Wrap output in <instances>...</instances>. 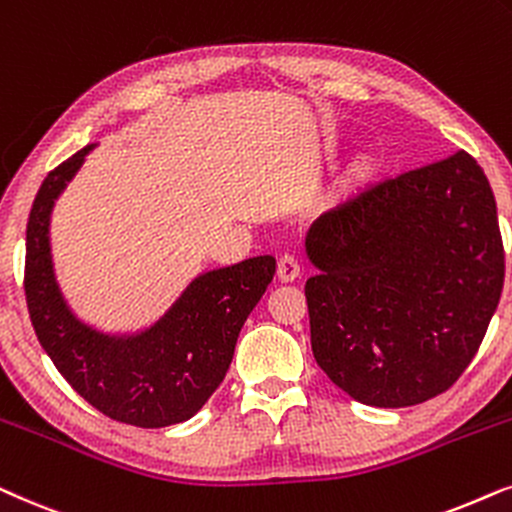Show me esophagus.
I'll list each match as a JSON object with an SVG mask.
<instances>
[{
	"label": "esophagus",
	"instance_id": "obj_1",
	"mask_svg": "<svg viewBox=\"0 0 512 512\" xmlns=\"http://www.w3.org/2000/svg\"><path fill=\"white\" fill-rule=\"evenodd\" d=\"M276 274H278V281H283V283H292V281H295V278H299V262H297V257L290 255V252H285L281 260H278Z\"/></svg>",
	"mask_w": 512,
	"mask_h": 512
}]
</instances>
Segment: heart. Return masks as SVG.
<instances>
[{
    "mask_svg": "<svg viewBox=\"0 0 512 512\" xmlns=\"http://www.w3.org/2000/svg\"><path fill=\"white\" fill-rule=\"evenodd\" d=\"M372 175H374L372 161L370 159H358L349 170V182L353 187H363L372 180Z\"/></svg>",
    "mask_w": 512,
    "mask_h": 512,
    "instance_id": "obj_1",
    "label": "heart"
}]
</instances>
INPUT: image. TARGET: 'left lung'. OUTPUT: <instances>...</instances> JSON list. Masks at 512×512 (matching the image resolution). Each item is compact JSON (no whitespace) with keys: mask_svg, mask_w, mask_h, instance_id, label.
<instances>
[{"mask_svg":"<svg viewBox=\"0 0 512 512\" xmlns=\"http://www.w3.org/2000/svg\"><path fill=\"white\" fill-rule=\"evenodd\" d=\"M313 358L353 400L410 407L466 372L499 306L494 192L468 152L405 170L306 234Z\"/></svg>","mask_w":512,"mask_h":512,"instance_id":"8db88e82","label":"left lung"}]
</instances>
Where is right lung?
<instances>
[{"mask_svg":"<svg viewBox=\"0 0 512 512\" xmlns=\"http://www.w3.org/2000/svg\"><path fill=\"white\" fill-rule=\"evenodd\" d=\"M93 145L53 168L34 196L25 238V299L39 344L74 391L105 417L140 428L192 419L222 384L238 332L276 274L269 255L208 271L142 335L109 337L74 318L53 276V201Z\"/></svg>","mask_w":512,"mask_h":512,"instance_id":"obj_1","label":"right lung"}]
</instances>
